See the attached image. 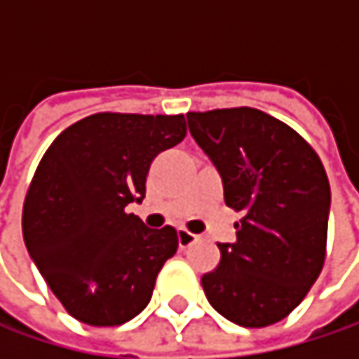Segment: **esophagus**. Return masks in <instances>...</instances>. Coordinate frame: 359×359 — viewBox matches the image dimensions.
Listing matches in <instances>:
<instances>
[{
    "label": "esophagus",
    "mask_w": 359,
    "mask_h": 359,
    "mask_svg": "<svg viewBox=\"0 0 359 359\" xmlns=\"http://www.w3.org/2000/svg\"><path fill=\"white\" fill-rule=\"evenodd\" d=\"M199 241V235H193V233H189V231H184V229H180L179 231V248L180 250H187V248H191L193 243H197Z\"/></svg>",
    "instance_id": "obj_1"
}]
</instances>
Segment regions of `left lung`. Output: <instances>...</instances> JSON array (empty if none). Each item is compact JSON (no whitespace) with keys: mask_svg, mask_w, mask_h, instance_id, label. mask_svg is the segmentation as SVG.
I'll list each match as a JSON object with an SVG mask.
<instances>
[{"mask_svg":"<svg viewBox=\"0 0 359 359\" xmlns=\"http://www.w3.org/2000/svg\"><path fill=\"white\" fill-rule=\"evenodd\" d=\"M195 143L216 166L224 201L243 212L237 241L201 276L210 306L259 328L291 314L324 264L330 187L316 151L285 122L253 108L189 111Z\"/></svg>","mask_w":359,"mask_h":359,"instance_id":"obj_1","label":"left lung"}]
</instances>
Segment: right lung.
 I'll return each mask as SVG.
<instances>
[{"mask_svg":"<svg viewBox=\"0 0 359 359\" xmlns=\"http://www.w3.org/2000/svg\"><path fill=\"white\" fill-rule=\"evenodd\" d=\"M184 116L93 114L45 151L25 199L22 235L66 312L118 326L145 310L156 276L179 248L172 226L149 229L141 203L154 158L179 145Z\"/></svg>","mask_w":359,"mask_h":359,"instance_id":"add662e5","label":"right lung"}]
</instances>
